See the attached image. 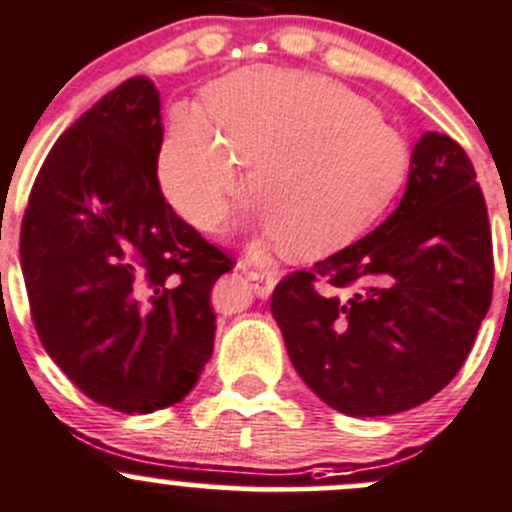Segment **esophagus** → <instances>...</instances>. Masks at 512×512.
<instances>
[{
  "label": "esophagus",
  "mask_w": 512,
  "mask_h": 512,
  "mask_svg": "<svg viewBox=\"0 0 512 512\" xmlns=\"http://www.w3.org/2000/svg\"><path fill=\"white\" fill-rule=\"evenodd\" d=\"M236 268H239L241 273H246V278L254 283V293L258 298H268V295L273 293V288H276V273L273 271H261V268H256L251 261H239Z\"/></svg>",
  "instance_id": "esophagus-1"
}]
</instances>
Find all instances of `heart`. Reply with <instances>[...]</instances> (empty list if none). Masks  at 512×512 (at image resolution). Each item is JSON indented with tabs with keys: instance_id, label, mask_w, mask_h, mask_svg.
<instances>
[{
	"instance_id": "1",
	"label": "heart",
	"mask_w": 512,
	"mask_h": 512,
	"mask_svg": "<svg viewBox=\"0 0 512 512\" xmlns=\"http://www.w3.org/2000/svg\"><path fill=\"white\" fill-rule=\"evenodd\" d=\"M202 118L177 108L157 152L167 204L197 229L221 219L244 184V224L293 256L352 244L409 175V145L360 93L328 76L241 68L209 83Z\"/></svg>"
}]
</instances>
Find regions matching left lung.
<instances>
[{"label":"left lung","mask_w":512,"mask_h":512,"mask_svg":"<svg viewBox=\"0 0 512 512\" xmlns=\"http://www.w3.org/2000/svg\"><path fill=\"white\" fill-rule=\"evenodd\" d=\"M493 298V244L476 170L424 133L407 189L365 239L283 278L271 313L288 357L328 407L389 416L446 387Z\"/></svg>","instance_id":"obj_1"}]
</instances>
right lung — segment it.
Masks as SVG:
<instances>
[{"mask_svg":"<svg viewBox=\"0 0 512 512\" xmlns=\"http://www.w3.org/2000/svg\"><path fill=\"white\" fill-rule=\"evenodd\" d=\"M160 91L133 76L56 140L21 221L41 345L86 397L150 414L187 397L214 350L209 291L231 258L157 182Z\"/></svg>","mask_w":512,"mask_h":512,"instance_id":"1","label":"right lung"}]
</instances>
